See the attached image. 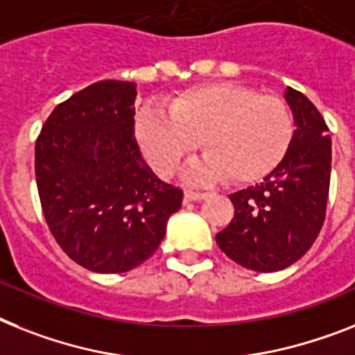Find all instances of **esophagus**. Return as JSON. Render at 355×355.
<instances>
[{"label":"esophagus","instance_id":"esophagus-1","mask_svg":"<svg viewBox=\"0 0 355 355\" xmlns=\"http://www.w3.org/2000/svg\"><path fill=\"white\" fill-rule=\"evenodd\" d=\"M209 194H205V192H194V190H184V199H189V201H201Z\"/></svg>","mask_w":355,"mask_h":355}]
</instances>
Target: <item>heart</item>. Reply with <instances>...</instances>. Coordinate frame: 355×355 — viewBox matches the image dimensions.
Masks as SVG:
<instances>
[{
    "label": "heart",
    "mask_w": 355,
    "mask_h": 355,
    "mask_svg": "<svg viewBox=\"0 0 355 355\" xmlns=\"http://www.w3.org/2000/svg\"><path fill=\"white\" fill-rule=\"evenodd\" d=\"M163 108H143L136 118L137 141L161 175L174 174L201 141L207 156L190 165V180L250 183L279 165L294 137L285 101L243 85H196Z\"/></svg>",
    "instance_id": "obj_1"
}]
</instances>
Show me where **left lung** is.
I'll return each instance as SVG.
<instances>
[{
	"instance_id": "1",
	"label": "left lung",
	"mask_w": 355,
	"mask_h": 355,
	"mask_svg": "<svg viewBox=\"0 0 355 355\" xmlns=\"http://www.w3.org/2000/svg\"><path fill=\"white\" fill-rule=\"evenodd\" d=\"M294 137L286 156L261 183L230 194L234 218L216 243L237 265L283 270L309 252L329 201L332 139L323 116L304 94L286 87Z\"/></svg>"
}]
</instances>
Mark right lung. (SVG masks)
Segmentation results:
<instances>
[{"label":"right lung","mask_w":355,"mask_h":355,"mask_svg":"<svg viewBox=\"0 0 355 355\" xmlns=\"http://www.w3.org/2000/svg\"><path fill=\"white\" fill-rule=\"evenodd\" d=\"M137 90L98 81L52 110L36 141V183L52 236L98 274L136 268L157 250L183 190L161 181L134 137Z\"/></svg>","instance_id":"right-lung-1"}]
</instances>
